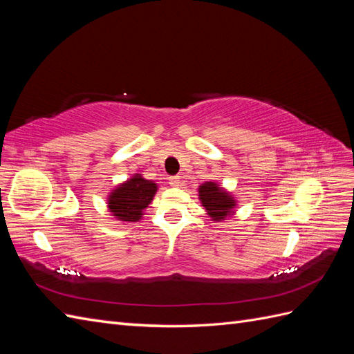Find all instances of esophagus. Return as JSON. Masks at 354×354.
<instances>
[{
	"label": "esophagus",
	"instance_id": "34e87169",
	"mask_svg": "<svg viewBox=\"0 0 354 354\" xmlns=\"http://www.w3.org/2000/svg\"><path fill=\"white\" fill-rule=\"evenodd\" d=\"M169 184L171 187H179V184H181V178H179V176H171V178H169Z\"/></svg>",
	"mask_w": 354,
	"mask_h": 354
}]
</instances>
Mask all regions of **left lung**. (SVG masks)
<instances>
[{
	"label": "left lung",
	"instance_id": "left-lung-1",
	"mask_svg": "<svg viewBox=\"0 0 354 354\" xmlns=\"http://www.w3.org/2000/svg\"><path fill=\"white\" fill-rule=\"evenodd\" d=\"M199 201L202 207L205 208L207 214L212 217L214 222H222L234 213L236 199L231 194L223 190L219 184L216 183H204L199 185Z\"/></svg>",
	"mask_w": 354,
	"mask_h": 354
}]
</instances>
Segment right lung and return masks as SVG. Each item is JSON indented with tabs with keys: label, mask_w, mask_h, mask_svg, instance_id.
Instances as JSON below:
<instances>
[{
	"label": "right lung",
	"mask_w": 354,
	"mask_h": 354,
	"mask_svg": "<svg viewBox=\"0 0 354 354\" xmlns=\"http://www.w3.org/2000/svg\"><path fill=\"white\" fill-rule=\"evenodd\" d=\"M158 185L153 181L142 178L140 173L115 187L108 196V208L117 221L138 222L142 212L152 202Z\"/></svg>",
	"instance_id": "1"
}]
</instances>
